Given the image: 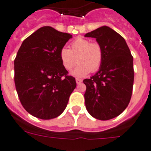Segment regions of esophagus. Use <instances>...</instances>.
I'll use <instances>...</instances> for the list:
<instances>
[{
    "instance_id": "obj_1",
    "label": "esophagus",
    "mask_w": 151,
    "mask_h": 151,
    "mask_svg": "<svg viewBox=\"0 0 151 151\" xmlns=\"http://www.w3.org/2000/svg\"><path fill=\"white\" fill-rule=\"evenodd\" d=\"M76 83H77V84H80V83L82 82V80H81V79L76 78Z\"/></svg>"
}]
</instances>
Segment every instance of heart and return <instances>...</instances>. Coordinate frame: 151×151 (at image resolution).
<instances>
[{
  "label": "heart",
  "instance_id": "obj_1",
  "mask_svg": "<svg viewBox=\"0 0 151 151\" xmlns=\"http://www.w3.org/2000/svg\"><path fill=\"white\" fill-rule=\"evenodd\" d=\"M59 59L67 70H70L78 61V65L71 72V75L83 77L90 71L95 72L99 69L104 60V50L99 43L78 37L71 42L70 48L64 47L61 49Z\"/></svg>",
  "mask_w": 151,
  "mask_h": 151
}]
</instances>
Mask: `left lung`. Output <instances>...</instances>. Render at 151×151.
Segmentation results:
<instances>
[{
    "instance_id": "left-lung-1",
    "label": "left lung",
    "mask_w": 151,
    "mask_h": 151,
    "mask_svg": "<svg viewBox=\"0 0 151 151\" xmlns=\"http://www.w3.org/2000/svg\"><path fill=\"white\" fill-rule=\"evenodd\" d=\"M96 39L102 46L104 60L99 70L83 80L85 106L95 119L108 120L120 115L128 106L134 84L133 56L122 36L108 26L84 35Z\"/></svg>"
}]
</instances>
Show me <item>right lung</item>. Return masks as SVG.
I'll return each instance as SVG.
<instances>
[{
	"mask_svg": "<svg viewBox=\"0 0 151 151\" xmlns=\"http://www.w3.org/2000/svg\"><path fill=\"white\" fill-rule=\"evenodd\" d=\"M73 36L50 26L39 28L23 42L14 59V83L21 104L37 118L60 115L76 86L59 59Z\"/></svg>",
	"mask_w": 151,
	"mask_h": 151,
	"instance_id": "right-lung-1",
	"label": "right lung"
}]
</instances>
